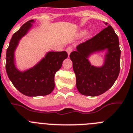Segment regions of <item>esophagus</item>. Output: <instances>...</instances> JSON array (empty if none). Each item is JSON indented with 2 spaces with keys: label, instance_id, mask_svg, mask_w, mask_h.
I'll use <instances>...</instances> for the list:
<instances>
[{
  "label": "esophagus",
  "instance_id": "esophagus-1",
  "mask_svg": "<svg viewBox=\"0 0 133 133\" xmlns=\"http://www.w3.org/2000/svg\"><path fill=\"white\" fill-rule=\"evenodd\" d=\"M72 48L71 47H70V46H69V47H68V48L66 49V52H68V56H69V54H71V52H72Z\"/></svg>",
  "mask_w": 133,
  "mask_h": 133
}]
</instances>
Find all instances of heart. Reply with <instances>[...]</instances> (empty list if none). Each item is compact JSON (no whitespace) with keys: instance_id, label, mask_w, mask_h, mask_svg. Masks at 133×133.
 <instances>
[{"instance_id":"obj_1","label":"heart","mask_w":133,"mask_h":133,"mask_svg":"<svg viewBox=\"0 0 133 133\" xmlns=\"http://www.w3.org/2000/svg\"><path fill=\"white\" fill-rule=\"evenodd\" d=\"M85 33V35L86 38H90L91 37L93 36V33H94V31H93V30L92 29H89L88 30L86 31L85 32V31H81V32H80V34H83Z\"/></svg>"}]
</instances>
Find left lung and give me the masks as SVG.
I'll return each instance as SVG.
<instances>
[{"mask_svg":"<svg viewBox=\"0 0 133 133\" xmlns=\"http://www.w3.org/2000/svg\"><path fill=\"white\" fill-rule=\"evenodd\" d=\"M104 24L107 28L78 45L69 56L77 90L86 96H98L107 91L114 84L120 71L119 38L108 23ZM99 53L104 54V60L102 65L96 66L91 64L89 58Z\"/></svg>","mask_w":133,"mask_h":133,"instance_id":"8db88e82","label":"left lung"}]
</instances>
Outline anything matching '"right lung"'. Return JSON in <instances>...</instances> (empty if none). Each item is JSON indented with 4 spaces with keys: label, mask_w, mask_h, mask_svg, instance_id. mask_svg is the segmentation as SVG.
<instances>
[{
    "label": "right lung",
    "mask_w": 133,
    "mask_h": 133,
    "mask_svg": "<svg viewBox=\"0 0 133 133\" xmlns=\"http://www.w3.org/2000/svg\"><path fill=\"white\" fill-rule=\"evenodd\" d=\"M36 22L30 20L13 34L6 56V70L13 85L21 93L28 97L44 96L50 94L55 87L54 76L68 58L63 52H48L36 64L27 69L16 67L15 52L20 40L28 34Z\"/></svg>",
    "instance_id": "right-lung-1"
}]
</instances>
